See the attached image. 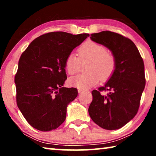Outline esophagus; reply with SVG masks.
I'll return each mask as SVG.
<instances>
[{
    "label": "esophagus",
    "mask_w": 156,
    "mask_h": 156,
    "mask_svg": "<svg viewBox=\"0 0 156 156\" xmlns=\"http://www.w3.org/2000/svg\"><path fill=\"white\" fill-rule=\"evenodd\" d=\"M78 93L79 94H80V93H82V92L83 91V89H78Z\"/></svg>",
    "instance_id": "1"
}]
</instances>
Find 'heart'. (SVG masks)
<instances>
[{
    "label": "heart",
    "mask_w": 156,
    "mask_h": 156,
    "mask_svg": "<svg viewBox=\"0 0 156 156\" xmlns=\"http://www.w3.org/2000/svg\"><path fill=\"white\" fill-rule=\"evenodd\" d=\"M78 57L71 53L66 58L65 67L69 75L78 72L80 62L89 60L86 69L87 73H80L70 78L68 83L70 86L85 89L94 86L102 80H107L115 69V58L112 52L101 44L94 41H87L78 49Z\"/></svg>",
    "instance_id": "b5f03b06"
}]
</instances>
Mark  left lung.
Listing matches in <instances>:
<instances>
[{"mask_svg": "<svg viewBox=\"0 0 156 156\" xmlns=\"http://www.w3.org/2000/svg\"><path fill=\"white\" fill-rule=\"evenodd\" d=\"M91 40L107 47L115 58V69L103 87L91 92L89 114L107 130L118 129L138 112L145 87L144 65L136 44L119 34L103 31L92 34ZM108 90L107 95L100 92Z\"/></svg>", "mask_w": 156, "mask_h": 156, "instance_id": "1", "label": "left lung"}]
</instances>
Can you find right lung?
<instances>
[{
	"instance_id": "obj_1",
	"label": "right lung",
	"mask_w": 156,
	"mask_h": 156,
	"mask_svg": "<svg viewBox=\"0 0 156 156\" xmlns=\"http://www.w3.org/2000/svg\"><path fill=\"white\" fill-rule=\"evenodd\" d=\"M88 36L47 33L34 40L21 55L14 79L16 102L34 128L49 131L64 122L68 105L78 96L76 88L63 87L67 79L65 61Z\"/></svg>"
}]
</instances>
